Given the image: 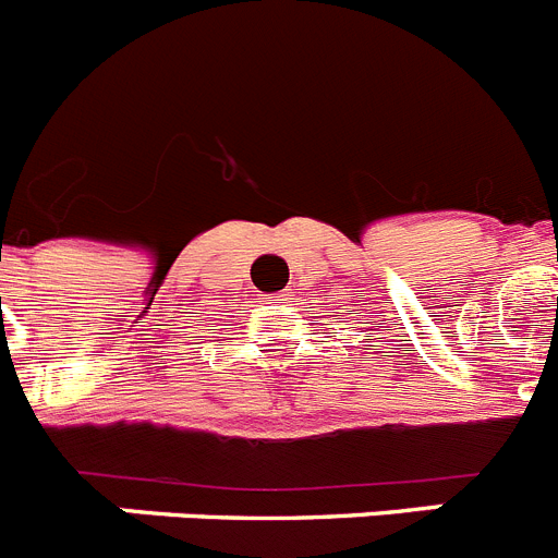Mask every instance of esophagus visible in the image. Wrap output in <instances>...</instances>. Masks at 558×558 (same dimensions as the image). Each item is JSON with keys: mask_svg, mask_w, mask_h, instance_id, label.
<instances>
[{"mask_svg": "<svg viewBox=\"0 0 558 558\" xmlns=\"http://www.w3.org/2000/svg\"><path fill=\"white\" fill-rule=\"evenodd\" d=\"M265 302H270V304H282V302H288V290H279V293H268V299H265Z\"/></svg>", "mask_w": 558, "mask_h": 558, "instance_id": "obj_1", "label": "esophagus"}]
</instances>
